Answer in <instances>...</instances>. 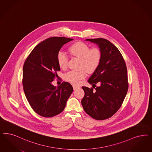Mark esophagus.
<instances>
[{
	"label": "esophagus",
	"instance_id": "obj_1",
	"mask_svg": "<svg viewBox=\"0 0 152 152\" xmlns=\"http://www.w3.org/2000/svg\"><path fill=\"white\" fill-rule=\"evenodd\" d=\"M78 88H79V86H76V85H73V89L74 90H76V89H78Z\"/></svg>",
	"mask_w": 152,
	"mask_h": 152
}]
</instances>
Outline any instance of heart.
I'll use <instances>...</instances> for the list:
<instances>
[{"instance_id":"1","label":"heart","mask_w":152,"mask_h":152,"mask_svg":"<svg viewBox=\"0 0 152 152\" xmlns=\"http://www.w3.org/2000/svg\"><path fill=\"white\" fill-rule=\"evenodd\" d=\"M68 51L69 53L80 59L79 70L70 71L64 75V79L72 84H78L80 81L87 76V71L89 72H94L99 64L101 54L97 48H91L82 42H77L71 45ZM57 62L59 67L65 68L67 64L68 58L66 54L62 52L58 53Z\"/></svg>"}]
</instances>
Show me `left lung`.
<instances>
[{"label": "left lung", "mask_w": 152, "mask_h": 152, "mask_svg": "<svg viewBox=\"0 0 152 152\" xmlns=\"http://www.w3.org/2000/svg\"><path fill=\"white\" fill-rule=\"evenodd\" d=\"M85 40L99 48V64L88 81L95 85L99 83L100 85L95 91L82 87L85 95L81 104L92 118L103 120L115 114L125 98L129 86L126 65L119 50L110 41L103 38Z\"/></svg>", "instance_id": "obj_1"}]
</instances>
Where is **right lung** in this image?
I'll return each mask as SVG.
<instances>
[{"instance_id":"right-lung-1","label":"right lung","mask_w":152,"mask_h":152,"mask_svg":"<svg viewBox=\"0 0 152 152\" xmlns=\"http://www.w3.org/2000/svg\"><path fill=\"white\" fill-rule=\"evenodd\" d=\"M73 39L52 37L37 45L23 67V88L30 106L37 113L52 117L61 113L73 91L72 85L63 82L59 86L52 84L60 71L58 53L64 44Z\"/></svg>"}]
</instances>
